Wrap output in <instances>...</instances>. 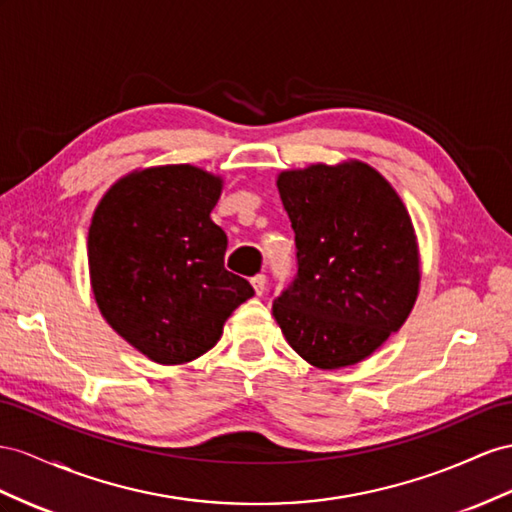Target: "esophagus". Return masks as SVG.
Segmentation results:
<instances>
[{
  "label": "esophagus",
  "instance_id": "obj_1",
  "mask_svg": "<svg viewBox=\"0 0 512 512\" xmlns=\"http://www.w3.org/2000/svg\"><path fill=\"white\" fill-rule=\"evenodd\" d=\"M251 283L255 287V294L261 296V294H264V290H266V274H255V277L251 279Z\"/></svg>",
  "mask_w": 512,
  "mask_h": 512
}]
</instances>
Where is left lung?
I'll list each match as a JSON object with an SVG mask.
<instances>
[{"label": "left lung", "mask_w": 512, "mask_h": 512, "mask_svg": "<svg viewBox=\"0 0 512 512\" xmlns=\"http://www.w3.org/2000/svg\"><path fill=\"white\" fill-rule=\"evenodd\" d=\"M296 242V277L272 300L300 357L322 370L370 357L415 305L419 255L409 212L363 162L285 170L277 179Z\"/></svg>", "instance_id": "left-lung-1"}]
</instances>
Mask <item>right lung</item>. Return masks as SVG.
I'll return each mask as SVG.
<instances>
[{"instance_id":"add662e5","label":"right lung","mask_w":512,"mask_h":512,"mask_svg":"<svg viewBox=\"0 0 512 512\" xmlns=\"http://www.w3.org/2000/svg\"><path fill=\"white\" fill-rule=\"evenodd\" d=\"M222 181L190 164L131 173L108 190L88 231L95 300L112 329L162 365L214 348L255 290L225 268L227 235L209 218Z\"/></svg>"}]
</instances>
